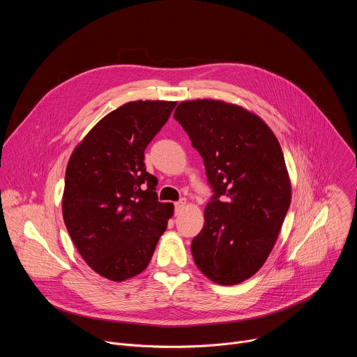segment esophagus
I'll return each mask as SVG.
<instances>
[{"instance_id":"obj_1","label":"esophagus","mask_w":357,"mask_h":357,"mask_svg":"<svg viewBox=\"0 0 357 357\" xmlns=\"http://www.w3.org/2000/svg\"><path fill=\"white\" fill-rule=\"evenodd\" d=\"M186 205H188V200L186 199H182V200L176 202L175 203V212H176V215H179L186 208Z\"/></svg>"}]
</instances>
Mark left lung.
Instances as JSON below:
<instances>
[{"label": "left lung", "instance_id": "8db88e82", "mask_svg": "<svg viewBox=\"0 0 357 357\" xmlns=\"http://www.w3.org/2000/svg\"><path fill=\"white\" fill-rule=\"evenodd\" d=\"M174 119L202 155L215 190L192 240L195 264L216 284H240L268 259L289 208L281 145L261 117L223 100L182 101Z\"/></svg>", "mask_w": 357, "mask_h": 357}]
</instances>
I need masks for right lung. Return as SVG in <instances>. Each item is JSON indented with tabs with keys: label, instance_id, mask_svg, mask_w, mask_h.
<instances>
[{
	"label": "right lung",
	"instance_id": "1",
	"mask_svg": "<svg viewBox=\"0 0 357 357\" xmlns=\"http://www.w3.org/2000/svg\"><path fill=\"white\" fill-rule=\"evenodd\" d=\"M176 101H128L101 119L76 145L65 174L62 213L87 266L110 281L141 274L174 215L158 202L144 151Z\"/></svg>",
	"mask_w": 357,
	"mask_h": 357
}]
</instances>
